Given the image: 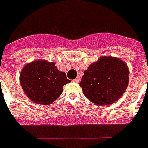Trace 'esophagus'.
Listing matches in <instances>:
<instances>
[{
	"mask_svg": "<svg viewBox=\"0 0 148 148\" xmlns=\"http://www.w3.org/2000/svg\"><path fill=\"white\" fill-rule=\"evenodd\" d=\"M73 81H74L75 83H79V81H80V78H79V76H77V77H76V79H74Z\"/></svg>",
	"mask_w": 148,
	"mask_h": 148,
	"instance_id": "esophagus-1",
	"label": "esophagus"
}]
</instances>
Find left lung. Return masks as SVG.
Returning <instances> with one entry per match:
<instances>
[{"label": "left lung", "instance_id": "8db88e82", "mask_svg": "<svg viewBox=\"0 0 148 148\" xmlns=\"http://www.w3.org/2000/svg\"><path fill=\"white\" fill-rule=\"evenodd\" d=\"M129 69L122 60L102 56L91 64L79 83L84 96L95 104L115 103L126 91L129 82Z\"/></svg>", "mask_w": 148, "mask_h": 148}]
</instances>
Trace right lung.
<instances>
[{
  "label": "right lung",
  "instance_id": "add662e5",
  "mask_svg": "<svg viewBox=\"0 0 148 148\" xmlns=\"http://www.w3.org/2000/svg\"><path fill=\"white\" fill-rule=\"evenodd\" d=\"M24 92L32 102L51 104L63 92V86L71 81L65 72L56 69L54 62L36 60L26 64L20 74Z\"/></svg>",
  "mask_w": 148,
  "mask_h": 148
}]
</instances>
